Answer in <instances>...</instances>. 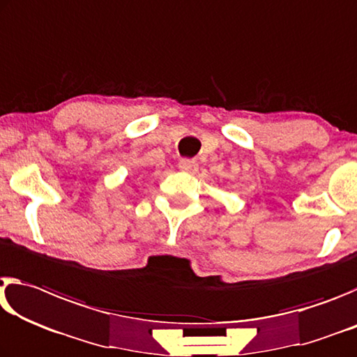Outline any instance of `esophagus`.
<instances>
[{
	"label": "esophagus",
	"instance_id": "esophagus-1",
	"mask_svg": "<svg viewBox=\"0 0 357 357\" xmlns=\"http://www.w3.org/2000/svg\"><path fill=\"white\" fill-rule=\"evenodd\" d=\"M178 167H180V171H183V172L195 174L199 166H197V162L195 160H188V158H183V160L178 161Z\"/></svg>",
	"mask_w": 357,
	"mask_h": 357
}]
</instances>
